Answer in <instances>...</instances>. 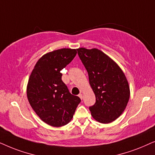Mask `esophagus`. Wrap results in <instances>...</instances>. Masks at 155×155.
<instances>
[{
    "label": "esophagus",
    "mask_w": 155,
    "mask_h": 155,
    "mask_svg": "<svg viewBox=\"0 0 155 155\" xmlns=\"http://www.w3.org/2000/svg\"><path fill=\"white\" fill-rule=\"evenodd\" d=\"M79 98H81V99L83 98V95H82L81 93V94H79Z\"/></svg>",
    "instance_id": "34e87169"
}]
</instances>
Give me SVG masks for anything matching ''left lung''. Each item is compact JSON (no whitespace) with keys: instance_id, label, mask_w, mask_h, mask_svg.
I'll use <instances>...</instances> for the list:
<instances>
[{"instance_id":"1","label":"left lung","mask_w":155,"mask_h":155,"mask_svg":"<svg viewBox=\"0 0 155 155\" xmlns=\"http://www.w3.org/2000/svg\"><path fill=\"white\" fill-rule=\"evenodd\" d=\"M77 51L96 96V103L89 107L91 115L99 123L114 121L124 111L130 98L128 82L124 73L98 49L79 48Z\"/></svg>"}]
</instances>
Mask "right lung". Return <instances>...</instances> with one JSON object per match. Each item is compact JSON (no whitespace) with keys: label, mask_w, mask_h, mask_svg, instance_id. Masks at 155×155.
<instances>
[{"label":"right lung","mask_w":155,"mask_h":155,"mask_svg":"<svg viewBox=\"0 0 155 155\" xmlns=\"http://www.w3.org/2000/svg\"><path fill=\"white\" fill-rule=\"evenodd\" d=\"M76 53V49L64 48L46 54L37 62L29 79V103L40 119L51 126L67 125L81 102L61 80V70L73 60Z\"/></svg>","instance_id":"obj_1"}]
</instances>
